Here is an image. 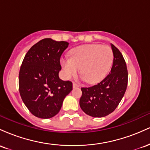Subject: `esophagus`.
<instances>
[{"label":"esophagus","instance_id":"obj_1","mask_svg":"<svg viewBox=\"0 0 150 150\" xmlns=\"http://www.w3.org/2000/svg\"><path fill=\"white\" fill-rule=\"evenodd\" d=\"M73 88H76V87H80V85H78V84L75 83V82H73Z\"/></svg>","mask_w":150,"mask_h":150}]
</instances>
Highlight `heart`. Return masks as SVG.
<instances>
[{"label": "heart", "mask_w": 150, "mask_h": 150, "mask_svg": "<svg viewBox=\"0 0 150 150\" xmlns=\"http://www.w3.org/2000/svg\"><path fill=\"white\" fill-rule=\"evenodd\" d=\"M113 60V53L109 46L87 44L73 49L70 53V58H63L61 65L67 78L75 76L80 69L85 82L94 84L106 77Z\"/></svg>", "instance_id": "1"}]
</instances>
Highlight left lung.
<instances>
[{"label": "left lung", "mask_w": 150, "mask_h": 150, "mask_svg": "<svg viewBox=\"0 0 150 150\" xmlns=\"http://www.w3.org/2000/svg\"><path fill=\"white\" fill-rule=\"evenodd\" d=\"M111 46L113 62L109 74L97 85L81 88L80 108L94 118L112 113L124 96L128 85V70L123 55L113 44Z\"/></svg>", "instance_id": "obj_1"}]
</instances>
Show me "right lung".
Instances as JSON below:
<instances>
[{
	"label": "right lung",
	"mask_w": 150,
	"mask_h": 150,
	"mask_svg": "<svg viewBox=\"0 0 150 150\" xmlns=\"http://www.w3.org/2000/svg\"><path fill=\"white\" fill-rule=\"evenodd\" d=\"M68 45L67 42L46 38L32 46L24 58L19 74V90L24 104L36 117L56 116L73 89L70 81H63L58 76L60 58Z\"/></svg>",
	"instance_id": "add662e5"
}]
</instances>
